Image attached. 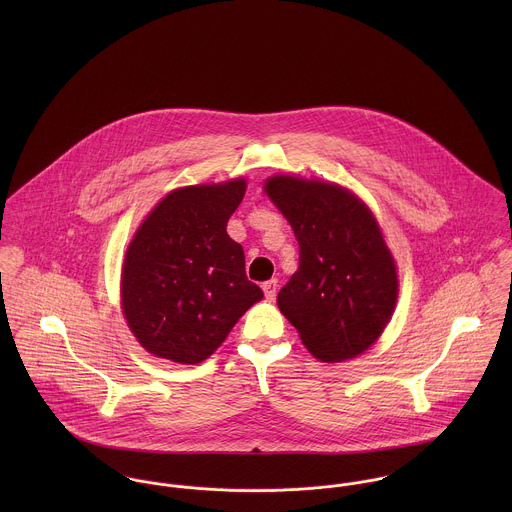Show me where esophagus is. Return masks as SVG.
Listing matches in <instances>:
<instances>
[{"label":"esophagus","mask_w":512,"mask_h":512,"mask_svg":"<svg viewBox=\"0 0 512 512\" xmlns=\"http://www.w3.org/2000/svg\"><path fill=\"white\" fill-rule=\"evenodd\" d=\"M262 290H264V295H266L268 301H274L276 299V292H278V280H268L262 286Z\"/></svg>","instance_id":"34e87169"}]
</instances>
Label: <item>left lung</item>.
Segmentation results:
<instances>
[{"mask_svg": "<svg viewBox=\"0 0 512 512\" xmlns=\"http://www.w3.org/2000/svg\"><path fill=\"white\" fill-rule=\"evenodd\" d=\"M264 189L299 244V268L278 293L280 311L315 359H355L382 335L398 297L378 222L335 183L276 175Z\"/></svg>", "mask_w": 512, "mask_h": 512, "instance_id": "1", "label": "left lung"}]
</instances>
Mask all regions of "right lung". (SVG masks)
Listing matches in <instances>:
<instances>
[{
    "label": "right lung",
    "instance_id": "right-lung-1",
    "mask_svg": "<svg viewBox=\"0 0 512 512\" xmlns=\"http://www.w3.org/2000/svg\"><path fill=\"white\" fill-rule=\"evenodd\" d=\"M244 191V179L175 189L132 238L122 309L147 353L197 365L264 297L246 278L242 246L226 232Z\"/></svg>",
    "mask_w": 512,
    "mask_h": 512
}]
</instances>
